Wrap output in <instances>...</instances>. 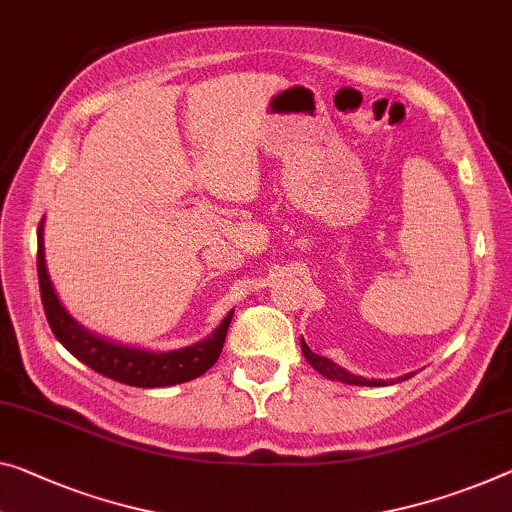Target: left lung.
Masks as SVG:
<instances>
[{
    "mask_svg": "<svg viewBox=\"0 0 512 512\" xmlns=\"http://www.w3.org/2000/svg\"><path fill=\"white\" fill-rule=\"evenodd\" d=\"M302 352H304L306 361H309V364L316 368L320 375H325L327 380H336V382H343V384H357V387H384V384H389L387 380H366V377H361V375L348 373V371H345V368L336 366L332 359L320 357V355H316V352H311L309 345L304 343V338H302ZM407 377H410V375L398 377V382L407 380Z\"/></svg>",
    "mask_w": 512,
    "mask_h": 512,
    "instance_id": "1",
    "label": "left lung"
}]
</instances>
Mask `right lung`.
<instances>
[{
  "mask_svg": "<svg viewBox=\"0 0 512 512\" xmlns=\"http://www.w3.org/2000/svg\"><path fill=\"white\" fill-rule=\"evenodd\" d=\"M38 283H41V300L47 322H50L57 341L64 345L70 355L77 357L93 371L116 380L121 384L141 389L171 387V384L190 382L208 371L222 355L226 332H229L233 311L222 320L215 332L203 341L171 352L141 350L132 345H121L102 338L84 329L70 313L61 306L57 293H54L50 274L45 267L43 251V222L38 224Z\"/></svg>",
  "mask_w": 512,
  "mask_h": 512,
  "instance_id": "1",
  "label": "right lung"
}]
</instances>
